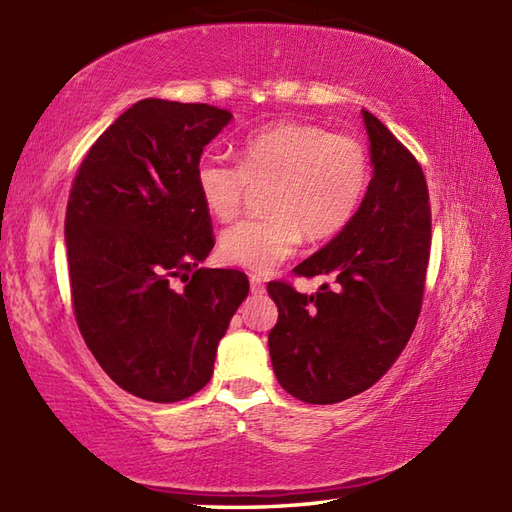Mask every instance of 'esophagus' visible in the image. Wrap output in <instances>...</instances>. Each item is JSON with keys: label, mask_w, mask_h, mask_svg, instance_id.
Wrapping results in <instances>:
<instances>
[{"label": "esophagus", "mask_w": 512, "mask_h": 512, "mask_svg": "<svg viewBox=\"0 0 512 512\" xmlns=\"http://www.w3.org/2000/svg\"><path fill=\"white\" fill-rule=\"evenodd\" d=\"M264 290H266V286L262 279H259L257 275L250 277V292H253V295H264Z\"/></svg>", "instance_id": "34e87169"}]
</instances>
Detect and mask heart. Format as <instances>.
<instances>
[{"label":"heart","instance_id":"heart-1","mask_svg":"<svg viewBox=\"0 0 512 512\" xmlns=\"http://www.w3.org/2000/svg\"><path fill=\"white\" fill-rule=\"evenodd\" d=\"M239 165L209 151L195 165V189L215 220L242 211L250 187L266 189L268 215L226 228L220 255L226 264L268 275L295 253L306 233L328 239L350 224L369 184V158L352 136L323 127L279 121L244 138Z\"/></svg>","mask_w":512,"mask_h":512}]
</instances>
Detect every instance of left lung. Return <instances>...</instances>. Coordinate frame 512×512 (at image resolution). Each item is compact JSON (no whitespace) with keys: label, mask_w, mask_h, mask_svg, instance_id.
<instances>
[{"label":"left lung","mask_w":512,"mask_h":512,"mask_svg":"<svg viewBox=\"0 0 512 512\" xmlns=\"http://www.w3.org/2000/svg\"><path fill=\"white\" fill-rule=\"evenodd\" d=\"M374 176L356 215L295 275L334 277L314 295L268 284L279 310L268 334L279 385L310 405L369 389L405 350L422 308L431 248L427 180L411 151L361 112Z\"/></svg>","instance_id":"1"}]
</instances>
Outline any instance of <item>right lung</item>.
I'll return each instance as SVG.
<instances>
[{
  "label": "right lung",
  "instance_id": "right-lung-1",
  "mask_svg": "<svg viewBox=\"0 0 512 512\" xmlns=\"http://www.w3.org/2000/svg\"><path fill=\"white\" fill-rule=\"evenodd\" d=\"M231 118L206 103L138 101L92 145L70 191L76 323L105 374L151 402L209 383L217 343L248 295L239 270L200 268L215 239L195 165Z\"/></svg>",
  "mask_w": 512,
  "mask_h": 512
}]
</instances>
